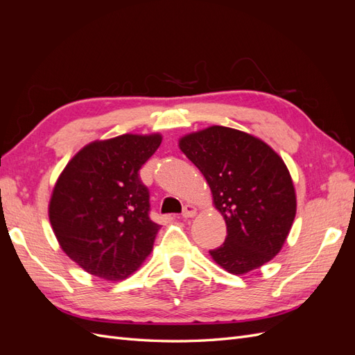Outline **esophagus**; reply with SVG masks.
<instances>
[{"instance_id":"34e87169","label":"esophagus","mask_w":355,"mask_h":355,"mask_svg":"<svg viewBox=\"0 0 355 355\" xmlns=\"http://www.w3.org/2000/svg\"><path fill=\"white\" fill-rule=\"evenodd\" d=\"M197 214V209L194 206H191V204H187V206L184 207V211H182V216L184 218H194Z\"/></svg>"}]
</instances>
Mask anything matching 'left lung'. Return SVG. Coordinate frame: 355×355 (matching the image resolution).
Returning <instances> with one entry per match:
<instances>
[{"label": "left lung", "instance_id": "8db88e82", "mask_svg": "<svg viewBox=\"0 0 355 355\" xmlns=\"http://www.w3.org/2000/svg\"><path fill=\"white\" fill-rule=\"evenodd\" d=\"M179 146L206 178L227 223V239L210 250L231 274H245L282 250L296 214V194L284 161L261 139L211 125L184 136Z\"/></svg>", "mask_w": 355, "mask_h": 355}]
</instances>
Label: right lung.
<instances>
[{"label":"right lung","instance_id":"add662e5","mask_svg":"<svg viewBox=\"0 0 355 355\" xmlns=\"http://www.w3.org/2000/svg\"><path fill=\"white\" fill-rule=\"evenodd\" d=\"M161 135H123L84 146L59 176L49 218L56 239L84 271L124 280L151 253L159 225L139 170Z\"/></svg>","mask_w":355,"mask_h":355}]
</instances>
